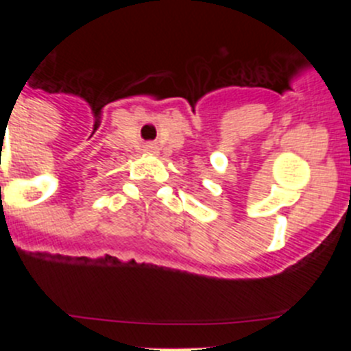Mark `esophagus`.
I'll list each match as a JSON object with an SVG mask.
<instances>
[{"label": "esophagus", "mask_w": 351, "mask_h": 351, "mask_svg": "<svg viewBox=\"0 0 351 351\" xmlns=\"http://www.w3.org/2000/svg\"><path fill=\"white\" fill-rule=\"evenodd\" d=\"M144 153L145 154H158V145L156 144H145Z\"/></svg>", "instance_id": "obj_1"}]
</instances>
